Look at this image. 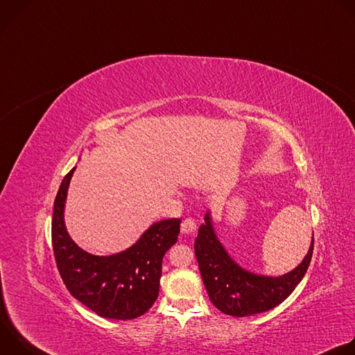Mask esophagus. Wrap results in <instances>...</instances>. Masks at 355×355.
Segmentation results:
<instances>
[{"mask_svg": "<svg viewBox=\"0 0 355 355\" xmlns=\"http://www.w3.org/2000/svg\"><path fill=\"white\" fill-rule=\"evenodd\" d=\"M195 230H196V223H195L193 219L188 218V219H185V220L181 223V232H182L184 234L195 233Z\"/></svg>", "mask_w": 355, "mask_h": 355, "instance_id": "1", "label": "esophagus"}]
</instances>
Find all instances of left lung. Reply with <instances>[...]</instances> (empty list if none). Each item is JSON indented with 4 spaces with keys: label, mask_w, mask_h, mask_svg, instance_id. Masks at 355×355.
Segmentation results:
<instances>
[{
    "label": "left lung",
    "mask_w": 355,
    "mask_h": 355,
    "mask_svg": "<svg viewBox=\"0 0 355 355\" xmlns=\"http://www.w3.org/2000/svg\"><path fill=\"white\" fill-rule=\"evenodd\" d=\"M195 256L211 302L225 315L245 318L267 312L284 302L305 277L312 260L313 236L305 259L292 271L270 277L240 267L218 239L211 211L198 229Z\"/></svg>",
    "instance_id": "1"
}]
</instances>
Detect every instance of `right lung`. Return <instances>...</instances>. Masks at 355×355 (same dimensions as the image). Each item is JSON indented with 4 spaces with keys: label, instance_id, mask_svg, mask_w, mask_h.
Instances as JSON below:
<instances>
[{
    "label": "right lung",
    "instance_id": "obj_1",
    "mask_svg": "<svg viewBox=\"0 0 355 355\" xmlns=\"http://www.w3.org/2000/svg\"><path fill=\"white\" fill-rule=\"evenodd\" d=\"M76 167L63 178L55 199L52 243L69 292L101 318L130 320L144 315L159 296L162 263L180 234V219L151 225L129 248L94 256L78 247L64 223L67 191Z\"/></svg>",
    "mask_w": 355,
    "mask_h": 355
}]
</instances>
